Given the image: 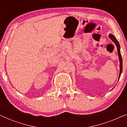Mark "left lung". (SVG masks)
I'll return each instance as SVG.
<instances>
[{
  "label": "left lung",
  "mask_w": 127,
  "mask_h": 127,
  "mask_svg": "<svg viewBox=\"0 0 127 127\" xmlns=\"http://www.w3.org/2000/svg\"><path fill=\"white\" fill-rule=\"evenodd\" d=\"M109 37H110V39L112 40L113 41L114 43H115L116 45V47H117V48L118 55H119L120 64V74H119V79H120L121 73H122V70H123V61H122V57H121V53H120V46L119 41H118V40L116 38L115 36L113 35V34H109Z\"/></svg>",
  "instance_id": "1"
}]
</instances>
